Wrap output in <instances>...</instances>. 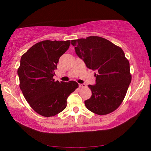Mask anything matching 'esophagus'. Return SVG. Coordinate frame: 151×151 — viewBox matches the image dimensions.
Here are the masks:
<instances>
[{"mask_svg": "<svg viewBox=\"0 0 151 151\" xmlns=\"http://www.w3.org/2000/svg\"><path fill=\"white\" fill-rule=\"evenodd\" d=\"M86 86V85L85 84H84V83H83V84H79L80 88H85Z\"/></svg>", "mask_w": 151, "mask_h": 151, "instance_id": "1", "label": "esophagus"}]
</instances>
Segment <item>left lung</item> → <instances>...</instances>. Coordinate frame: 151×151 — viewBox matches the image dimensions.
<instances>
[{
  "instance_id": "left-lung-1",
  "label": "left lung",
  "mask_w": 151,
  "mask_h": 151,
  "mask_svg": "<svg viewBox=\"0 0 151 151\" xmlns=\"http://www.w3.org/2000/svg\"><path fill=\"white\" fill-rule=\"evenodd\" d=\"M70 43L88 68L96 71L95 84L88 86L92 95L84 101L86 108L100 115L114 111L123 102L132 80L130 63L123 50L99 36Z\"/></svg>"
}]
</instances>
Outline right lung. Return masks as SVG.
Returning <instances> with one entry per match:
<instances>
[{"instance_id":"add662e5","label":"right lung","mask_w":151,"mask_h":151,"mask_svg":"<svg viewBox=\"0 0 151 151\" xmlns=\"http://www.w3.org/2000/svg\"><path fill=\"white\" fill-rule=\"evenodd\" d=\"M70 40H45L35 44L21 56L17 74L20 89L31 108L44 117L54 116L67 106L69 95L78 87L75 81H54V70Z\"/></svg>"}]
</instances>
